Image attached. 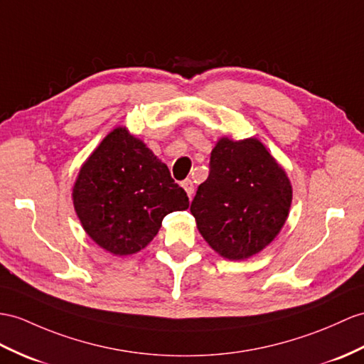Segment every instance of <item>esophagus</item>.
<instances>
[{"label":"esophagus","instance_id":"esophagus-1","mask_svg":"<svg viewBox=\"0 0 364 364\" xmlns=\"http://www.w3.org/2000/svg\"><path fill=\"white\" fill-rule=\"evenodd\" d=\"M182 187H183V190H185V191H187L188 198L191 199V198H193V194H194V183H193V181H190V179L183 181V182H182Z\"/></svg>","mask_w":364,"mask_h":364}]
</instances>
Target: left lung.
Here are the masks:
<instances>
[{
	"label": "left lung",
	"instance_id": "1",
	"mask_svg": "<svg viewBox=\"0 0 364 364\" xmlns=\"http://www.w3.org/2000/svg\"><path fill=\"white\" fill-rule=\"evenodd\" d=\"M291 183L261 140L220 137L210 157V174L190 211L202 237L219 256L249 259L284 227Z\"/></svg>",
	"mask_w": 364,
	"mask_h": 364
}]
</instances>
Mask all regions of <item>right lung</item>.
<instances>
[{
  "mask_svg": "<svg viewBox=\"0 0 364 364\" xmlns=\"http://www.w3.org/2000/svg\"><path fill=\"white\" fill-rule=\"evenodd\" d=\"M73 202L86 235L115 256L145 249L168 213L190 205L168 166L127 127L108 132L86 159Z\"/></svg>",
  "mask_w": 364,
  "mask_h": 364,
  "instance_id": "add662e5",
  "label": "right lung"
}]
</instances>
